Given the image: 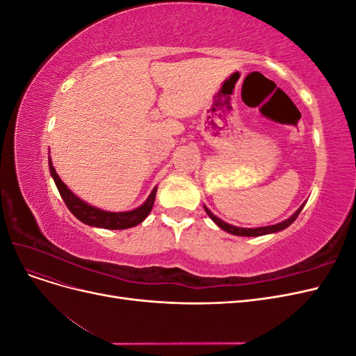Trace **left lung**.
Returning a JSON list of instances; mask_svg holds the SVG:
<instances>
[{"instance_id": "left-lung-1", "label": "left lung", "mask_w": 356, "mask_h": 356, "mask_svg": "<svg viewBox=\"0 0 356 356\" xmlns=\"http://www.w3.org/2000/svg\"><path fill=\"white\" fill-rule=\"evenodd\" d=\"M305 203L301 204V207L291 215L289 218H286L285 221L282 222H277V224H273V225H264V227H254V229H246V227H236V225H232L229 222L222 221L221 218H218L217 215H213L207 207L203 204L204 211H207V213L209 215V218L218 225L220 229H222L224 232H227L230 234H234V236H250V238H257V236H264V234H270V233H277V232H282L285 230L286 227H289L291 224H293L296 221V218L298 217V213L301 212V209H303Z\"/></svg>"}]
</instances>
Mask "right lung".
I'll use <instances>...</instances> for the list:
<instances>
[{"label": "right lung", "mask_w": 356, "mask_h": 356, "mask_svg": "<svg viewBox=\"0 0 356 356\" xmlns=\"http://www.w3.org/2000/svg\"><path fill=\"white\" fill-rule=\"evenodd\" d=\"M49 169H50V175L53 177V179H55V184L60 193L63 202H65V204L72 212L74 217L79 218L84 224L92 225V227L108 229V230L131 229L138 224H141L153 209L157 187L153 188L147 200L139 208L126 211V212H110V211H104L96 207H92V204L86 203L84 200L75 196L74 193L67 187L65 182H63L56 174V169L53 168L50 157H49Z\"/></svg>", "instance_id": "right-lung-1"}]
</instances>
